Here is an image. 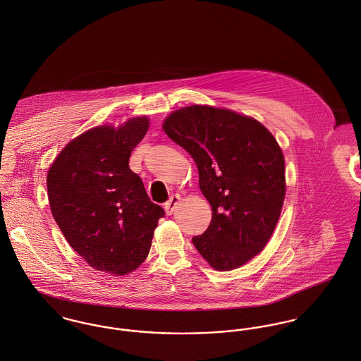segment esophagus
Here are the masks:
<instances>
[{
    "label": "esophagus",
    "mask_w": 361,
    "mask_h": 361,
    "mask_svg": "<svg viewBox=\"0 0 361 361\" xmlns=\"http://www.w3.org/2000/svg\"><path fill=\"white\" fill-rule=\"evenodd\" d=\"M179 200H180L179 195H172V196L169 197V200L164 204V209L165 212H166V215H171V214L175 211V208H176Z\"/></svg>",
    "instance_id": "1"
}]
</instances>
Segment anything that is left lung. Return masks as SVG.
I'll return each instance as SVG.
<instances>
[{
	"label": "left lung",
	"mask_w": 361,
	"mask_h": 361,
	"mask_svg": "<svg viewBox=\"0 0 361 361\" xmlns=\"http://www.w3.org/2000/svg\"><path fill=\"white\" fill-rule=\"evenodd\" d=\"M165 133L195 160L212 219L192 238L215 270L258 255L279 222L286 197L283 152L259 121L228 109L195 104L169 114Z\"/></svg>",
	"instance_id": "obj_1"
}]
</instances>
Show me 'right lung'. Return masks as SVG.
<instances>
[{
  "label": "right lung",
  "instance_id": "right-lung-1",
  "mask_svg": "<svg viewBox=\"0 0 361 361\" xmlns=\"http://www.w3.org/2000/svg\"><path fill=\"white\" fill-rule=\"evenodd\" d=\"M147 117L100 126L67 143L47 176L54 219L71 248L94 269L124 276L147 258L164 209L130 169Z\"/></svg>",
  "mask_w": 361,
  "mask_h": 361
}]
</instances>
